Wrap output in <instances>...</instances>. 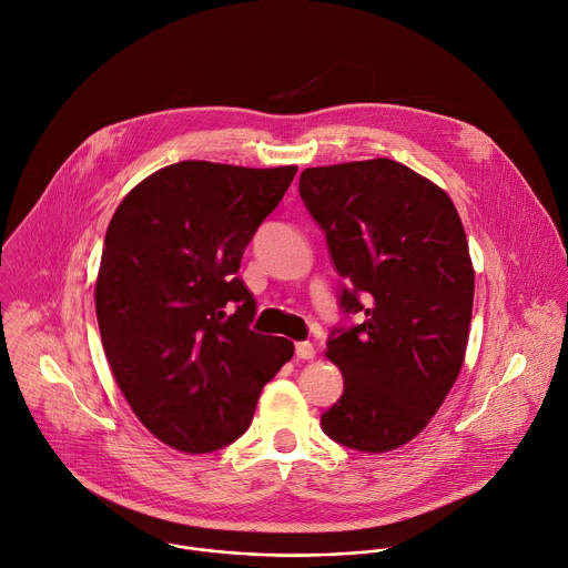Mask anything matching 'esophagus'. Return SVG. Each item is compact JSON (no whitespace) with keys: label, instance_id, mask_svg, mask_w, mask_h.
<instances>
[{"label":"esophagus","instance_id":"esophagus-1","mask_svg":"<svg viewBox=\"0 0 568 568\" xmlns=\"http://www.w3.org/2000/svg\"><path fill=\"white\" fill-rule=\"evenodd\" d=\"M294 353H296L298 359H312L314 357V346L310 342H298Z\"/></svg>","mask_w":568,"mask_h":568}]
</instances>
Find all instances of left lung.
I'll return each instance as SVG.
<instances>
[{
	"label": "left lung",
	"mask_w": 568,
	"mask_h": 568,
	"mask_svg": "<svg viewBox=\"0 0 568 568\" xmlns=\"http://www.w3.org/2000/svg\"><path fill=\"white\" fill-rule=\"evenodd\" d=\"M298 193L326 233L355 326L328 337L344 393L321 414L335 443L382 454L438 412L467 348L474 270L449 195L393 159L305 169Z\"/></svg>",
	"instance_id": "1"
}]
</instances>
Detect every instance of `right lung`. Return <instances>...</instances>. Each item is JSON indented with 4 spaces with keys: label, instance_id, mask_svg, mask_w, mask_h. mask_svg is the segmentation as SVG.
<instances>
[{
    "label": "right lung",
    "instance_id": "1",
    "mask_svg": "<svg viewBox=\"0 0 568 568\" xmlns=\"http://www.w3.org/2000/svg\"><path fill=\"white\" fill-rule=\"evenodd\" d=\"M296 166H166L119 204L94 290L105 357L136 418L186 454L231 445L263 386L294 355L252 331L256 301L235 272Z\"/></svg>",
    "mask_w": 568,
    "mask_h": 568
}]
</instances>
